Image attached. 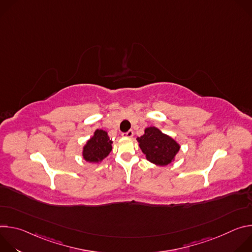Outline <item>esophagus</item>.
I'll use <instances>...</instances> for the list:
<instances>
[{
  "label": "esophagus",
  "instance_id": "34e87169",
  "mask_svg": "<svg viewBox=\"0 0 252 252\" xmlns=\"http://www.w3.org/2000/svg\"><path fill=\"white\" fill-rule=\"evenodd\" d=\"M132 135H133V131L131 129H129L128 131L123 133V136H125V137H131Z\"/></svg>",
  "mask_w": 252,
  "mask_h": 252
}]
</instances>
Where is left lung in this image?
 Masks as SVG:
<instances>
[{"label": "left lung", "mask_w": 252, "mask_h": 252, "mask_svg": "<svg viewBox=\"0 0 252 252\" xmlns=\"http://www.w3.org/2000/svg\"><path fill=\"white\" fill-rule=\"evenodd\" d=\"M137 141L147 159L160 166L170 163L181 148L173 138L155 126L146 128L145 134L137 137Z\"/></svg>", "instance_id": "8db88e82"}]
</instances>
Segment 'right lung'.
<instances>
[{
	"label": "right lung",
	"mask_w": 252,
	"mask_h": 252,
	"mask_svg": "<svg viewBox=\"0 0 252 252\" xmlns=\"http://www.w3.org/2000/svg\"><path fill=\"white\" fill-rule=\"evenodd\" d=\"M112 143L107 132L102 129H96L94 136L88 140L84 147L83 156L87 161L98 162L109 156L112 152Z\"/></svg>",
	"instance_id": "obj_1"
}]
</instances>
